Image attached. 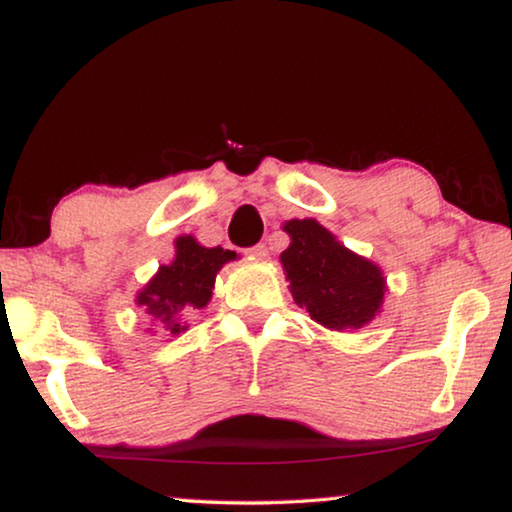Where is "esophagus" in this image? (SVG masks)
Returning a JSON list of instances; mask_svg holds the SVG:
<instances>
[{"label": "esophagus", "instance_id": "1", "mask_svg": "<svg viewBox=\"0 0 512 512\" xmlns=\"http://www.w3.org/2000/svg\"><path fill=\"white\" fill-rule=\"evenodd\" d=\"M248 257H253V259H266V257H269V248H266V243H257V246L248 248Z\"/></svg>", "mask_w": 512, "mask_h": 512}]
</instances>
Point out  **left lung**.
Listing matches in <instances>:
<instances>
[{"label":"left lung","instance_id":"left-lung-1","mask_svg":"<svg viewBox=\"0 0 512 512\" xmlns=\"http://www.w3.org/2000/svg\"><path fill=\"white\" fill-rule=\"evenodd\" d=\"M289 248L280 264L294 303L331 331H356L381 312L388 292L384 271L356 255L315 218H292L282 225Z\"/></svg>","mask_w":512,"mask_h":512}]
</instances>
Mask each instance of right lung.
Returning <instances> with one entry per match:
<instances>
[{"label":"right lung","instance_id":"add662e5","mask_svg":"<svg viewBox=\"0 0 512 512\" xmlns=\"http://www.w3.org/2000/svg\"><path fill=\"white\" fill-rule=\"evenodd\" d=\"M232 259L234 250L207 248L193 234H181L174 239V259L158 266L154 278L135 294V305L170 335L188 331L186 315L211 301L218 271Z\"/></svg>","mask_w":512,"mask_h":512}]
</instances>
